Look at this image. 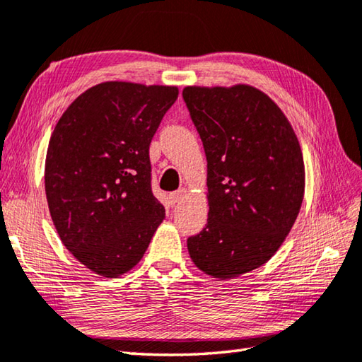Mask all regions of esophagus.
<instances>
[{"mask_svg":"<svg viewBox=\"0 0 362 362\" xmlns=\"http://www.w3.org/2000/svg\"><path fill=\"white\" fill-rule=\"evenodd\" d=\"M183 194H185V189H179V191H174V193H171L169 194V199H171V202L173 204H175V202H179L182 197H183Z\"/></svg>","mask_w":362,"mask_h":362,"instance_id":"1","label":"esophagus"}]
</instances>
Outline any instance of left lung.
I'll return each mask as SVG.
<instances>
[{
  "mask_svg": "<svg viewBox=\"0 0 362 362\" xmlns=\"http://www.w3.org/2000/svg\"><path fill=\"white\" fill-rule=\"evenodd\" d=\"M207 157L209 219L188 238L194 265L216 279L250 273L279 250L300 214L304 161L284 112L247 84L183 89Z\"/></svg>",
  "mask_w": 362,
  "mask_h": 362,
  "instance_id": "1",
  "label": "left lung"
}]
</instances>
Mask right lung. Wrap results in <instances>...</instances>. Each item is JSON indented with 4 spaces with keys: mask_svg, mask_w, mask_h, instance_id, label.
Segmentation results:
<instances>
[{
    "mask_svg": "<svg viewBox=\"0 0 362 362\" xmlns=\"http://www.w3.org/2000/svg\"><path fill=\"white\" fill-rule=\"evenodd\" d=\"M177 95L175 86L100 83L70 103L49 138V215L64 246L103 278L130 272L165 219L148 146Z\"/></svg>",
    "mask_w": 362,
    "mask_h": 362,
    "instance_id": "right-lung-1",
    "label": "right lung"
}]
</instances>
